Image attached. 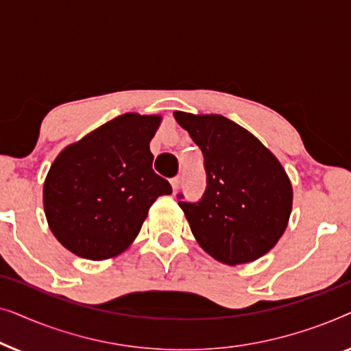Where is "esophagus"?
Wrapping results in <instances>:
<instances>
[{
    "mask_svg": "<svg viewBox=\"0 0 351 351\" xmlns=\"http://www.w3.org/2000/svg\"><path fill=\"white\" fill-rule=\"evenodd\" d=\"M171 185H172V190H177L179 189V185H180V177H172L171 179Z\"/></svg>",
    "mask_w": 351,
    "mask_h": 351,
    "instance_id": "obj_1",
    "label": "esophagus"
}]
</instances>
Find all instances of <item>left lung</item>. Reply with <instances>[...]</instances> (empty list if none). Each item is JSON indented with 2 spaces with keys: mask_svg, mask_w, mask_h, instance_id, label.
Masks as SVG:
<instances>
[{
  "mask_svg": "<svg viewBox=\"0 0 351 351\" xmlns=\"http://www.w3.org/2000/svg\"><path fill=\"white\" fill-rule=\"evenodd\" d=\"M204 156L206 190L195 203L177 195L199 246L227 265L262 257L285 233L292 186L275 155L222 114L176 112Z\"/></svg>",
  "mask_w": 351,
  "mask_h": 351,
  "instance_id": "obj_1",
  "label": "left lung"
}]
</instances>
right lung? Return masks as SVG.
I'll use <instances>...</instances> for the list:
<instances>
[{
    "label": "right lung",
    "instance_id": "1",
    "mask_svg": "<svg viewBox=\"0 0 351 351\" xmlns=\"http://www.w3.org/2000/svg\"><path fill=\"white\" fill-rule=\"evenodd\" d=\"M160 117L124 113L52 162L43 198L51 232L76 256H118L141 232L158 196L171 184L153 171L150 141Z\"/></svg>",
    "mask_w": 351,
    "mask_h": 351
}]
</instances>
